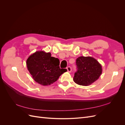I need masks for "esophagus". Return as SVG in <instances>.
I'll use <instances>...</instances> for the list:
<instances>
[{
	"label": "esophagus",
	"instance_id": "1",
	"mask_svg": "<svg viewBox=\"0 0 125 125\" xmlns=\"http://www.w3.org/2000/svg\"><path fill=\"white\" fill-rule=\"evenodd\" d=\"M67 69L68 72H69V73H71V72L72 68H71V67H70V66L68 67L67 68Z\"/></svg>",
	"mask_w": 125,
	"mask_h": 125
}]
</instances>
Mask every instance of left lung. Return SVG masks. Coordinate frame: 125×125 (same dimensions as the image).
Returning <instances> with one entry per match:
<instances>
[{
    "instance_id": "1",
    "label": "left lung",
    "mask_w": 125,
    "mask_h": 125,
    "mask_svg": "<svg viewBox=\"0 0 125 125\" xmlns=\"http://www.w3.org/2000/svg\"><path fill=\"white\" fill-rule=\"evenodd\" d=\"M77 70L74 82L79 85L88 86L99 78L102 73L101 64L92 57L81 56L76 60Z\"/></svg>"
}]
</instances>
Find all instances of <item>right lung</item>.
<instances>
[{
    "instance_id": "obj_1",
    "label": "right lung",
    "mask_w": 125,
    "mask_h": 125,
    "mask_svg": "<svg viewBox=\"0 0 125 125\" xmlns=\"http://www.w3.org/2000/svg\"><path fill=\"white\" fill-rule=\"evenodd\" d=\"M59 60L51 57L50 52L37 51L26 60V66L30 74L36 82L42 85H48L58 80L66 69H60Z\"/></svg>"
}]
</instances>
